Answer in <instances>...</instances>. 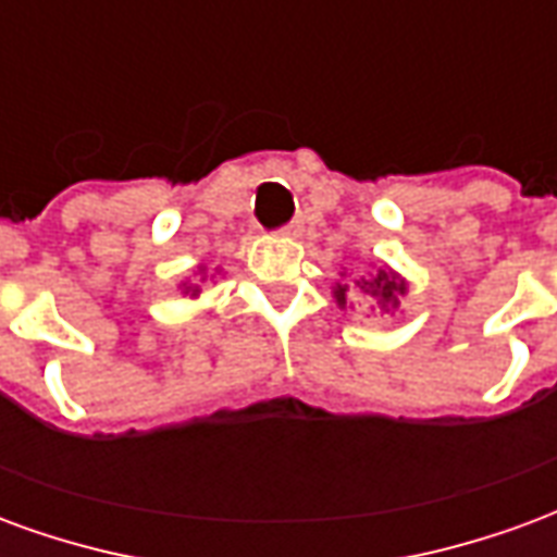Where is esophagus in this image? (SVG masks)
<instances>
[{
  "label": "esophagus",
  "mask_w": 557,
  "mask_h": 557,
  "mask_svg": "<svg viewBox=\"0 0 557 557\" xmlns=\"http://www.w3.org/2000/svg\"><path fill=\"white\" fill-rule=\"evenodd\" d=\"M280 235H286V238H295V235H301V223H298V220H292V223H286V226L280 230Z\"/></svg>",
  "instance_id": "1"
}]
</instances>
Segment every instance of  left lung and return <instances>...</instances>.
Here are the masks:
<instances>
[{
  "label": "left lung",
  "mask_w": 557,
  "mask_h": 557,
  "mask_svg": "<svg viewBox=\"0 0 557 557\" xmlns=\"http://www.w3.org/2000/svg\"><path fill=\"white\" fill-rule=\"evenodd\" d=\"M361 289L367 295H373L375 301L382 304V307H397L399 295H406V280H399L394 271H387V268H379V274L373 280H361ZM334 298H337L339 307H346V301L351 298V292L346 283H337L334 286Z\"/></svg>",
  "instance_id": "left-lung-1"
}]
</instances>
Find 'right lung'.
I'll return each mask as SVG.
<instances>
[{
  "mask_svg": "<svg viewBox=\"0 0 557 557\" xmlns=\"http://www.w3.org/2000/svg\"><path fill=\"white\" fill-rule=\"evenodd\" d=\"M199 274H202L199 280H206V268H199ZM184 292H187V295H199V286H196V283H190V286L184 283Z\"/></svg>",
  "mask_w": 557,
  "mask_h": 557,
  "instance_id": "1",
  "label": "right lung"
}]
</instances>
